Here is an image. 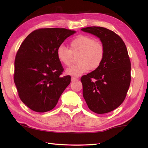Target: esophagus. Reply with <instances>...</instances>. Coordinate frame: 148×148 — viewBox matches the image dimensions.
Here are the masks:
<instances>
[{"instance_id": "obj_1", "label": "esophagus", "mask_w": 148, "mask_h": 148, "mask_svg": "<svg viewBox=\"0 0 148 148\" xmlns=\"http://www.w3.org/2000/svg\"><path fill=\"white\" fill-rule=\"evenodd\" d=\"M77 79V78H76V77H73V76H72V77H71V81H72V82H75V81H76Z\"/></svg>"}]
</instances>
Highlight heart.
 <instances>
[{
  "label": "heart",
  "instance_id": "heart-1",
  "mask_svg": "<svg viewBox=\"0 0 148 148\" xmlns=\"http://www.w3.org/2000/svg\"><path fill=\"white\" fill-rule=\"evenodd\" d=\"M71 49L60 46L57 49V57L59 61L65 66H70L73 56L77 57L78 63L72 65L66 70V74L74 77L80 76L89 69L95 70L101 66L103 61L105 49L101 42L86 35H79L70 44Z\"/></svg>",
  "mask_w": 148,
  "mask_h": 148
}]
</instances>
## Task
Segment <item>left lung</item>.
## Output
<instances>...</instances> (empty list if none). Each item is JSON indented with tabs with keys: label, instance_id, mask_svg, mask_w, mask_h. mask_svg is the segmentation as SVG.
<instances>
[{
	"label": "left lung",
	"instance_id": "obj_1",
	"mask_svg": "<svg viewBox=\"0 0 148 148\" xmlns=\"http://www.w3.org/2000/svg\"><path fill=\"white\" fill-rule=\"evenodd\" d=\"M81 30L98 37L105 49L101 66L82 77L84 98L95 113H108L121 104L130 86L131 61L127 47L121 37L104 27Z\"/></svg>",
	"mask_w": 148,
	"mask_h": 148
}]
</instances>
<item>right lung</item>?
I'll return each instance as SVG.
<instances>
[{
    "label": "right lung",
    "instance_id": "1",
    "mask_svg": "<svg viewBox=\"0 0 148 148\" xmlns=\"http://www.w3.org/2000/svg\"><path fill=\"white\" fill-rule=\"evenodd\" d=\"M75 32L66 29H40L29 34L20 46L14 62V83L20 99L33 111L53 109L71 83V76H61L63 68L57 49Z\"/></svg>",
    "mask_w": 148,
    "mask_h": 148
}]
</instances>
